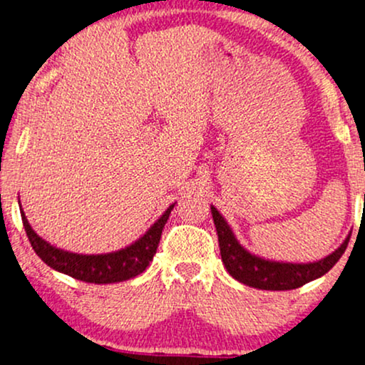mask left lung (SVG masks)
<instances>
[{
  "label": "left lung",
  "mask_w": 365,
  "mask_h": 365,
  "mask_svg": "<svg viewBox=\"0 0 365 365\" xmlns=\"http://www.w3.org/2000/svg\"><path fill=\"white\" fill-rule=\"evenodd\" d=\"M211 212L216 225L217 240H220L221 261H223L226 271L240 283L259 288V290H295V288L304 287L305 283L319 278L340 261L350 240V237H346V240L333 254L317 262L290 264L264 261L261 257L249 254L238 244L228 223L217 212L216 207H211Z\"/></svg>",
  "instance_id": "left-lung-1"
}]
</instances>
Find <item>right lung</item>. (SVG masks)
<instances>
[{"mask_svg": "<svg viewBox=\"0 0 365 365\" xmlns=\"http://www.w3.org/2000/svg\"><path fill=\"white\" fill-rule=\"evenodd\" d=\"M171 209H173V206L166 209L165 215L159 217L156 223L150 226L149 232L140 240H137L135 244L123 250H118V252L103 255H82L56 249V247L49 245L48 242H44L43 238L37 235L29 225L24 212L22 221L32 249L49 267L72 276L75 279H81V282L103 284L125 282V279L133 278V276L145 271V267L149 266L154 254H156L163 228L168 221Z\"/></svg>", "mask_w": 365, "mask_h": 365, "instance_id": "obj_1", "label": "right lung"}]
</instances>
